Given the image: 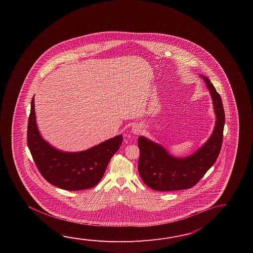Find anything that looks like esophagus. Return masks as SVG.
Returning <instances> with one entry per match:
<instances>
[{
  "label": "esophagus",
  "instance_id": "34e87169",
  "mask_svg": "<svg viewBox=\"0 0 253 253\" xmlns=\"http://www.w3.org/2000/svg\"><path fill=\"white\" fill-rule=\"evenodd\" d=\"M132 132L135 134H139L142 132V126L138 124H135L132 126Z\"/></svg>",
  "mask_w": 253,
  "mask_h": 253
}]
</instances>
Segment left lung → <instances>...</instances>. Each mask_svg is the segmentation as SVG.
<instances>
[{"instance_id": "8db88e82", "label": "left lung", "mask_w": 253, "mask_h": 253, "mask_svg": "<svg viewBox=\"0 0 253 253\" xmlns=\"http://www.w3.org/2000/svg\"><path fill=\"white\" fill-rule=\"evenodd\" d=\"M200 76L210 90L216 117L214 129L209 139L186 157L172 156L163 145L139 136L138 171L144 183L151 189L168 192L193 187L213 166L220 154L225 123L222 101L209 79Z\"/></svg>"}]
</instances>
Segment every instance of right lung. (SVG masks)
<instances>
[{
	"instance_id": "1",
	"label": "right lung",
	"mask_w": 253,
	"mask_h": 253,
	"mask_svg": "<svg viewBox=\"0 0 253 253\" xmlns=\"http://www.w3.org/2000/svg\"><path fill=\"white\" fill-rule=\"evenodd\" d=\"M123 136L113 138L81 152H64L43 139L36 123L34 97L28 122L27 144L33 160L48 183L68 191L94 187L102 179L112 156L122 144Z\"/></svg>"
}]
</instances>
